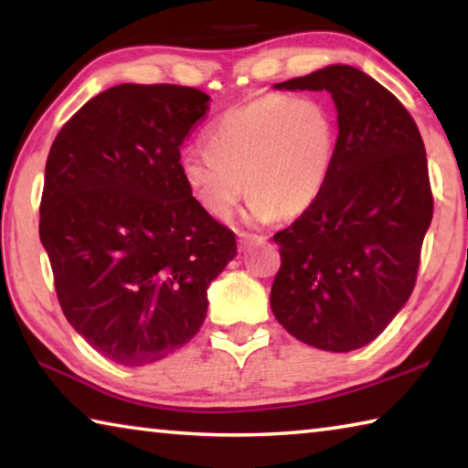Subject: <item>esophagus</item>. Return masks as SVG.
I'll return each mask as SVG.
<instances>
[{
  "label": "esophagus",
  "instance_id": "obj_1",
  "mask_svg": "<svg viewBox=\"0 0 468 468\" xmlns=\"http://www.w3.org/2000/svg\"><path fill=\"white\" fill-rule=\"evenodd\" d=\"M264 241H266V237H262V235H250V233H241V235H239L241 250L253 248V245H262Z\"/></svg>",
  "mask_w": 468,
  "mask_h": 468
}]
</instances>
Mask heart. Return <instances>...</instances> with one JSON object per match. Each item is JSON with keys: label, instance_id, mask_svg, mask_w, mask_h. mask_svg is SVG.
<instances>
[{"label": "heart", "instance_id": "obj_1", "mask_svg": "<svg viewBox=\"0 0 468 468\" xmlns=\"http://www.w3.org/2000/svg\"><path fill=\"white\" fill-rule=\"evenodd\" d=\"M335 153L336 122L326 102L262 94L227 109L204 133V153L179 156V173L194 200L217 218L231 215L248 189L245 220L266 225L318 200Z\"/></svg>", "mask_w": 468, "mask_h": 468}]
</instances>
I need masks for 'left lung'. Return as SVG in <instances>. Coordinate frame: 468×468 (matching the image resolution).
I'll return each mask as SVG.
<instances>
[{"mask_svg": "<svg viewBox=\"0 0 468 468\" xmlns=\"http://www.w3.org/2000/svg\"><path fill=\"white\" fill-rule=\"evenodd\" d=\"M274 89L330 92L338 138L318 200L274 235L282 264L272 314L301 343L355 351L382 335L415 287L433 217L421 133L402 102L357 68L336 63Z\"/></svg>", "mask_w": 468, "mask_h": 468, "instance_id": "obj_1", "label": "left lung"}]
</instances>
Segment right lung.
Masks as SVG:
<instances>
[{
  "instance_id": "right-lung-1",
  "label": "right lung",
  "mask_w": 468,
  "mask_h": 468,
  "mask_svg": "<svg viewBox=\"0 0 468 468\" xmlns=\"http://www.w3.org/2000/svg\"><path fill=\"white\" fill-rule=\"evenodd\" d=\"M208 101L187 86H113L63 125L47 156L38 235L63 315L125 367L189 343L208 284L237 256L233 231L179 173V146Z\"/></svg>"
}]
</instances>
